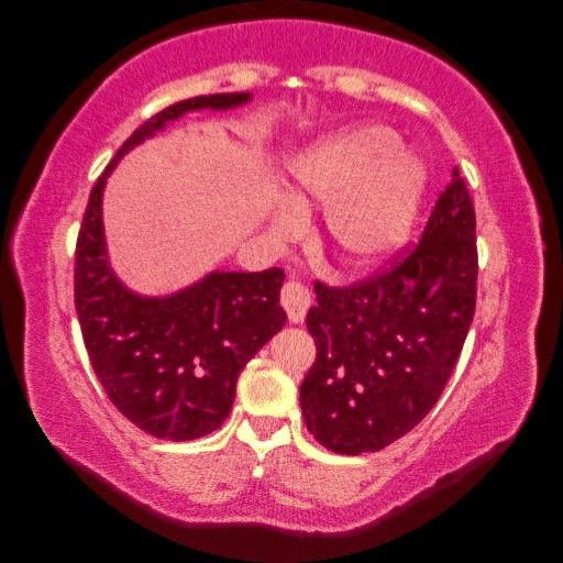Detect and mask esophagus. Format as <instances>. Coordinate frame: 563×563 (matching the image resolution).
<instances>
[{
	"label": "esophagus",
	"instance_id": "34e87169",
	"mask_svg": "<svg viewBox=\"0 0 563 563\" xmlns=\"http://www.w3.org/2000/svg\"><path fill=\"white\" fill-rule=\"evenodd\" d=\"M280 302L292 324H302L307 317V309L312 305V295H309L305 285H300L297 280H288L280 290Z\"/></svg>",
	"mask_w": 563,
	"mask_h": 563
}]
</instances>
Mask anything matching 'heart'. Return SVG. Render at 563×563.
<instances>
[{
    "mask_svg": "<svg viewBox=\"0 0 563 563\" xmlns=\"http://www.w3.org/2000/svg\"><path fill=\"white\" fill-rule=\"evenodd\" d=\"M426 169L385 125H355L297 154L285 198L296 212L327 208L324 236L336 266L365 273L391 258L411 236ZM273 232L292 236L300 218L278 208Z\"/></svg>",
    "mask_w": 563,
    "mask_h": 563,
    "instance_id": "heart-1",
    "label": "heart"
}]
</instances>
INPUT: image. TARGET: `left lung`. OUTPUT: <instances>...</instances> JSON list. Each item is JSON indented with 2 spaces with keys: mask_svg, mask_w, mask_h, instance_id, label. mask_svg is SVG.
Instances as JSON below:
<instances>
[{
  "mask_svg": "<svg viewBox=\"0 0 563 563\" xmlns=\"http://www.w3.org/2000/svg\"><path fill=\"white\" fill-rule=\"evenodd\" d=\"M474 232L472 198L454 166L416 249L351 288L317 285L307 314L317 361L300 404L327 450L377 452L433 409L472 327Z\"/></svg>",
  "mask_w": 563,
  "mask_h": 563,
  "instance_id": "1",
  "label": "left lung"
}]
</instances>
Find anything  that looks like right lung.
Instances as JSON below:
<instances>
[{"instance_id": "obj_1", "label": "right lung", "mask_w": 563, "mask_h": 563, "mask_svg": "<svg viewBox=\"0 0 563 563\" xmlns=\"http://www.w3.org/2000/svg\"><path fill=\"white\" fill-rule=\"evenodd\" d=\"M251 93H210L178 101L130 135L91 188L75 254V307L93 373L128 421L162 440L212 433L232 411L236 377L285 324V273L212 271L166 297L137 295L109 263L103 234V186L115 164L178 118L227 111Z\"/></svg>"}]
</instances>
